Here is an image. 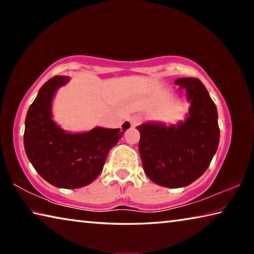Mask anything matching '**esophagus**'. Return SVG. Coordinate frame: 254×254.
Segmentation results:
<instances>
[{"label": "esophagus", "mask_w": 254, "mask_h": 254, "mask_svg": "<svg viewBox=\"0 0 254 254\" xmlns=\"http://www.w3.org/2000/svg\"><path fill=\"white\" fill-rule=\"evenodd\" d=\"M141 121H142V118L139 117V115H134V117H132L130 119V123H131V127H136L137 124H140Z\"/></svg>", "instance_id": "esophagus-1"}]
</instances>
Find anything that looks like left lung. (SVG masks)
Wrapping results in <instances>:
<instances>
[{"label": "left lung", "instance_id": "8db88e82", "mask_svg": "<svg viewBox=\"0 0 254 254\" xmlns=\"http://www.w3.org/2000/svg\"><path fill=\"white\" fill-rule=\"evenodd\" d=\"M190 102L187 118L177 124L147 122L140 132L139 152L144 173L162 187L180 188L194 183L208 168L220 143L217 110L199 79L178 78Z\"/></svg>", "mask_w": 254, "mask_h": 254}]
</instances>
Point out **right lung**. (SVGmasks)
Returning <instances> with one entry per match:
<instances>
[{"mask_svg":"<svg viewBox=\"0 0 254 254\" xmlns=\"http://www.w3.org/2000/svg\"><path fill=\"white\" fill-rule=\"evenodd\" d=\"M68 76H55L38 92L30 105L23 135L24 150L33 168L55 187L74 189L87 186L104 167L107 153L130 127H96L91 131L70 133L53 120L56 91L69 81Z\"/></svg>","mask_w":254,"mask_h":254,"instance_id":"right-lung-1","label":"right lung"}]
</instances>
